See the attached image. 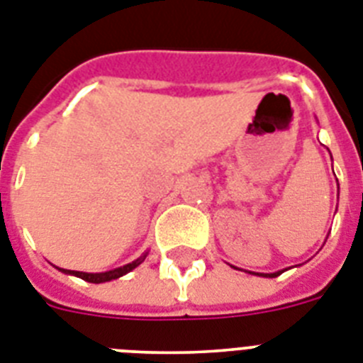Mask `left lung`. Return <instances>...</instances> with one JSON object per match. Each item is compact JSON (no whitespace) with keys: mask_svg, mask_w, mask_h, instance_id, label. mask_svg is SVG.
<instances>
[{"mask_svg":"<svg viewBox=\"0 0 363 363\" xmlns=\"http://www.w3.org/2000/svg\"><path fill=\"white\" fill-rule=\"evenodd\" d=\"M247 273H252V271H247ZM280 273H284V269H282V271H277V273H252V275H258V277H271V279H273V277H279Z\"/></svg>","mask_w":363,"mask_h":363,"instance_id":"1","label":"left lung"}]
</instances>
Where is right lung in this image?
I'll list each match as a JSON object with an SVG mask.
<instances>
[{"instance_id": "add662e5", "label": "right lung", "mask_w": 363, "mask_h": 363, "mask_svg": "<svg viewBox=\"0 0 363 363\" xmlns=\"http://www.w3.org/2000/svg\"><path fill=\"white\" fill-rule=\"evenodd\" d=\"M145 257H147V252H145L144 257L136 258L135 262L127 264V266L116 267V269L105 271V273H84V271H72V269H60V271H62V273H68V275L79 277V279L86 280V282H92V284H101V282H108V280L120 279V277H123L125 273H129V271H133L135 267H138L140 264L145 260Z\"/></svg>"}]
</instances>
